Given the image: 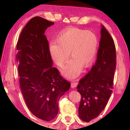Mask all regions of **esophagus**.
Returning <instances> with one entry per match:
<instances>
[{"label": "esophagus", "mask_w": 130, "mask_h": 130, "mask_svg": "<svg viewBox=\"0 0 130 130\" xmlns=\"http://www.w3.org/2000/svg\"><path fill=\"white\" fill-rule=\"evenodd\" d=\"M78 82H76V80H74V81H73L72 82H71V87L72 88H75L77 85H78Z\"/></svg>", "instance_id": "34e87169"}]
</instances>
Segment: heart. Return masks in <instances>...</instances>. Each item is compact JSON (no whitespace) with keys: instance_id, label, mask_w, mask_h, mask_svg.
<instances>
[{"instance_id":"heart-1","label":"heart","mask_w":130,"mask_h":130,"mask_svg":"<svg viewBox=\"0 0 130 130\" xmlns=\"http://www.w3.org/2000/svg\"><path fill=\"white\" fill-rule=\"evenodd\" d=\"M98 45V37L90 31L71 29L57 38L56 43L49 45L52 60L59 67H62L69 59L72 58L62 70L63 75L69 79L78 76L83 67H88L95 56Z\"/></svg>"}]
</instances>
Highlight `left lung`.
Listing matches in <instances>:
<instances>
[{
  "instance_id": "left-lung-1",
  "label": "left lung",
  "mask_w": 130,
  "mask_h": 130,
  "mask_svg": "<svg viewBox=\"0 0 130 130\" xmlns=\"http://www.w3.org/2000/svg\"><path fill=\"white\" fill-rule=\"evenodd\" d=\"M97 59L77 87L81 95L79 107V118L89 122L97 117L107 104L113 88L116 66V52L111 35L102 26Z\"/></svg>"
}]
</instances>
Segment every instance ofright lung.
Listing matches in <instances>:
<instances>
[{
  "label": "right lung",
  "instance_id": "add662e5",
  "mask_svg": "<svg viewBox=\"0 0 130 130\" xmlns=\"http://www.w3.org/2000/svg\"><path fill=\"white\" fill-rule=\"evenodd\" d=\"M54 24L35 17L24 27L17 43L16 59L23 98L32 113L46 121L56 116L59 99L70 87L57 69L52 67L44 34Z\"/></svg>",
  "mask_w": 130,
  "mask_h": 130
}]
</instances>
